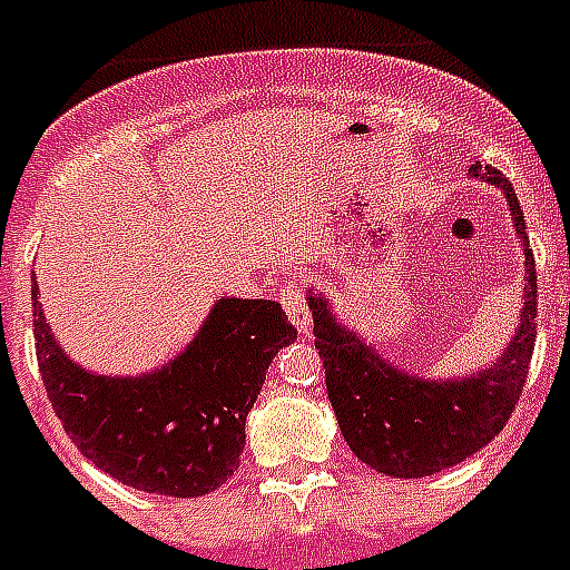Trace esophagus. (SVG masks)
<instances>
[{"instance_id":"34e87169","label":"esophagus","mask_w":570,"mask_h":570,"mask_svg":"<svg viewBox=\"0 0 570 570\" xmlns=\"http://www.w3.org/2000/svg\"><path fill=\"white\" fill-rule=\"evenodd\" d=\"M281 304L286 307V313H289V320H293V325L302 334H307L311 331V311L304 307V286L298 284V281H289V284H284V289H281Z\"/></svg>"}]
</instances>
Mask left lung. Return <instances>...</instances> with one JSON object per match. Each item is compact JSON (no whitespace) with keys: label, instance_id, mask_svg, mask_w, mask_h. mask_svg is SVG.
<instances>
[{"label":"left lung","instance_id":"obj_1","mask_svg":"<svg viewBox=\"0 0 570 570\" xmlns=\"http://www.w3.org/2000/svg\"><path fill=\"white\" fill-rule=\"evenodd\" d=\"M479 180L503 189L514 230L523 242L527 286L518 334L485 373L425 381L384 364L355 334L340 328L325 298H311L313 337L325 366V384L340 432L357 459L393 479H420L470 459L494 441L523 393L535 348V257L512 183L491 165H470Z\"/></svg>","mask_w":570,"mask_h":570}]
</instances>
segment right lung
Wrapping results in <instances>:
<instances>
[{"label": "right lung", "instance_id": "obj_1", "mask_svg": "<svg viewBox=\"0 0 570 570\" xmlns=\"http://www.w3.org/2000/svg\"><path fill=\"white\" fill-rule=\"evenodd\" d=\"M31 302L40 379L67 438L109 476L150 494L204 497L233 476L268 364L298 337L281 304L218 298L177 361L138 379H106L56 346L38 284Z\"/></svg>", "mask_w": 570, "mask_h": 570}]
</instances>
